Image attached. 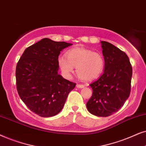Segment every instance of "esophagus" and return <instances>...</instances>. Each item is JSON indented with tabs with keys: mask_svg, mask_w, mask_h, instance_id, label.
<instances>
[{
	"mask_svg": "<svg viewBox=\"0 0 146 146\" xmlns=\"http://www.w3.org/2000/svg\"><path fill=\"white\" fill-rule=\"evenodd\" d=\"M77 88H83V87H84V85H82V84H77Z\"/></svg>",
	"mask_w": 146,
	"mask_h": 146,
	"instance_id": "esophagus-1",
	"label": "esophagus"
}]
</instances>
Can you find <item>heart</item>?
<instances>
[{
  "mask_svg": "<svg viewBox=\"0 0 146 146\" xmlns=\"http://www.w3.org/2000/svg\"><path fill=\"white\" fill-rule=\"evenodd\" d=\"M66 55L67 57L62 55L58 59L60 69L66 77L71 76L74 67L79 78L86 81L98 79L104 71V57L98 52L78 47L68 50Z\"/></svg>",
  "mask_w": 146,
  "mask_h": 146,
  "instance_id": "obj_1",
  "label": "heart"
}]
</instances>
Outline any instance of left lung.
<instances>
[{"instance_id":"left-lung-1","label":"left lung","mask_w":146,"mask_h":146,"mask_svg":"<svg viewBox=\"0 0 146 146\" xmlns=\"http://www.w3.org/2000/svg\"><path fill=\"white\" fill-rule=\"evenodd\" d=\"M105 59L104 73L89 84L93 95L86 106L89 112L108 117L117 112L129 98L132 67L127 55L107 41H102Z\"/></svg>"}]
</instances>
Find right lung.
<instances>
[{"label": "right lung", "instance_id": "obj_1", "mask_svg": "<svg viewBox=\"0 0 146 146\" xmlns=\"http://www.w3.org/2000/svg\"><path fill=\"white\" fill-rule=\"evenodd\" d=\"M71 43L44 38L25 50L16 67L17 89L31 111L40 117L57 115L76 83L58 74L61 51Z\"/></svg>", "mask_w": 146, "mask_h": 146}]
</instances>
